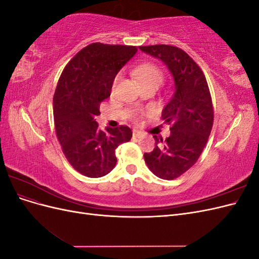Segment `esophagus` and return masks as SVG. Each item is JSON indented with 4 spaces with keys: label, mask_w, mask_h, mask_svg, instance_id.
Segmentation results:
<instances>
[{
    "label": "esophagus",
    "mask_w": 259,
    "mask_h": 259,
    "mask_svg": "<svg viewBox=\"0 0 259 259\" xmlns=\"http://www.w3.org/2000/svg\"><path fill=\"white\" fill-rule=\"evenodd\" d=\"M133 136L136 137V138H140V137H143V133L137 131V130H134V131H133Z\"/></svg>",
    "instance_id": "34e87169"
}]
</instances>
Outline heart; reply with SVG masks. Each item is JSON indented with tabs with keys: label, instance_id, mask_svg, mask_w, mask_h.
Listing matches in <instances>:
<instances>
[{
	"label": "heart",
	"instance_id": "1",
	"mask_svg": "<svg viewBox=\"0 0 259 259\" xmlns=\"http://www.w3.org/2000/svg\"><path fill=\"white\" fill-rule=\"evenodd\" d=\"M134 73L137 77V80L142 85L145 84H158L160 85L164 79V75L162 70L154 64H143L138 66L135 70ZM121 77V74L119 73L113 81V88H115V85L119 82Z\"/></svg>",
	"mask_w": 259,
	"mask_h": 259
}]
</instances>
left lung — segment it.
I'll use <instances>...</instances> for the list:
<instances>
[{"instance_id": "left-lung-1", "label": "left lung", "mask_w": 259, "mask_h": 259, "mask_svg": "<svg viewBox=\"0 0 259 259\" xmlns=\"http://www.w3.org/2000/svg\"><path fill=\"white\" fill-rule=\"evenodd\" d=\"M139 49L162 60L174 79L175 93L162 111V119L170 125V135L165 140L153 136L155 147L144 158L155 176L175 179L194 165L207 143L214 120L208 85L197 62L176 46Z\"/></svg>"}]
</instances>
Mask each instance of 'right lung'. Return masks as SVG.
Segmentation results:
<instances>
[{
	"mask_svg": "<svg viewBox=\"0 0 259 259\" xmlns=\"http://www.w3.org/2000/svg\"><path fill=\"white\" fill-rule=\"evenodd\" d=\"M136 53V46L92 43L68 62L59 77L53 98L55 130L66 159L86 177L110 173L115 149L133 136L124 125L101 131L96 116L110 96L116 73Z\"/></svg>",
	"mask_w": 259,
	"mask_h": 259,
	"instance_id": "right-lung-1",
	"label": "right lung"
}]
</instances>
